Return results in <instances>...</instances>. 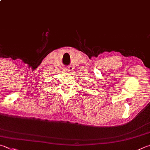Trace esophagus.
<instances>
[{
	"label": "esophagus",
	"mask_w": 150,
	"mask_h": 150,
	"mask_svg": "<svg viewBox=\"0 0 150 150\" xmlns=\"http://www.w3.org/2000/svg\"><path fill=\"white\" fill-rule=\"evenodd\" d=\"M64 71H69V68H68V67H66V68H65V69H64Z\"/></svg>",
	"instance_id": "34e87169"
}]
</instances>
